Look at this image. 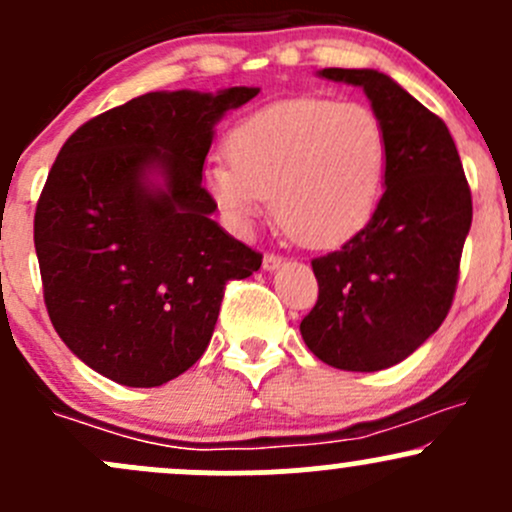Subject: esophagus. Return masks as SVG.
<instances>
[{"label":"esophagus","mask_w":512,"mask_h":512,"mask_svg":"<svg viewBox=\"0 0 512 512\" xmlns=\"http://www.w3.org/2000/svg\"><path fill=\"white\" fill-rule=\"evenodd\" d=\"M282 257L279 255H272V252H267L265 257H262V267H265L267 272H274V270H279V267H282Z\"/></svg>","instance_id":"1"}]
</instances>
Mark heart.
<instances>
[{
    "instance_id": "b5f03b06",
    "label": "heart",
    "mask_w": 512,
    "mask_h": 512,
    "mask_svg": "<svg viewBox=\"0 0 512 512\" xmlns=\"http://www.w3.org/2000/svg\"><path fill=\"white\" fill-rule=\"evenodd\" d=\"M206 186L235 230H250L272 198L279 225L306 247H333L368 225L383 188L387 139L360 102L284 100L230 132Z\"/></svg>"
}]
</instances>
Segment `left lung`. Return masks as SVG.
<instances>
[{
	"mask_svg": "<svg viewBox=\"0 0 512 512\" xmlns=\"http://www.w3.org/2000/svg\"><path fill=\"white\" fill-rule=\"evenodd\" d=\"M319 75L368 95L385 127V193L360 233L311 260L319 299L299 331L331 368L375 373L412 355L449 314L471 230V188L444 122L390 75Z\"/></svg>",
	"mask_w": 512,
	"mask_h": 512,
	"instance_id": "obj_1",
	"label": "left lung"
}]
</instances>
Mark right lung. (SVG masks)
I'll return each mask as SVG.
<instances>
[{
  "mask_svg": "<svg viewBox=\"0 0 512 512\" xmlns=\"http://www.w3.org/2000/svg\"><path fill=\"white\" fill-rule=\"evenodd\" d=\"M257 93L139 95L58 152L34 215L43 301L95 373L127 387L179 378L211 343L225 284L260 270L201 184L213 127Z\"/></svg>",
  "mask_w": 512,
  "mask_h": 512,
  "instance_id": "right-lung-1",
  "label": "right lung"
}]
</instances>
